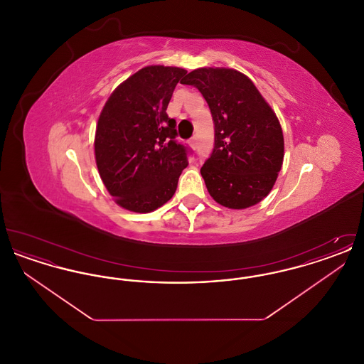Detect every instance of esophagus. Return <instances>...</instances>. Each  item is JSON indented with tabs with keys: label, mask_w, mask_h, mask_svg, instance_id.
I'll list each match as a JSON object with an SVG mask.
<instances>
[{
	"label": "esophagus",
	"mask_w": 364,
	"mask_h": 364,
	"mask_svg": "<svg viewBox=\"0 0 364 364\" xmlns=\"http://www.w3.org/2000/svg\"><path fill=\"white\" fill-rule=\"evenodd\" d=\"M190 146H191V149H192V150H195V149H196V138L191 139Z\"/></svg>",
	"instance_id": "34e87169"
}]
</instances>
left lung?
Instances as JSON below:
<instances>
[{
  "label": "left lung",
  "mask_w": 364,
  "mask_h": 364,
  "mask_svg": "<svg viewBox=\"0 0 364 364\" xmlns=\"http://www.w3.org/2000/svg\"><path fill=\"white\" fill-rule=\"evenodd\" d=\"M183 85L208 101L214 122V150L200 169L210 196L233 210L251 208L273 188L284 161L277 116L252 80L232 68H198Z\"/></svg>",
  "instance_id": "left-lung-1"
}]
</instances>
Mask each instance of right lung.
<instances>
[{"label":"right lung","instance_id":"obj_1","mask_svg":"<svg viewBox=\"0 0 364 364\" xmlns=\"http://www.w3.org/2000/svg\"><path fill=\"white\" fill-rule=\"evenodd\" d=\"M187 70L149 65L124 80L100 114L94 153L107 192L120 208L150 213L176 192L187 149L176 143L166 107Z\"/></svg>","mask_w":364,"mask_h":364}]
</instances>
